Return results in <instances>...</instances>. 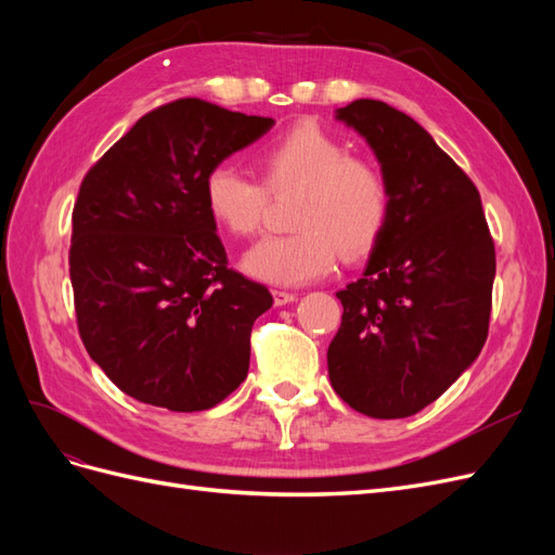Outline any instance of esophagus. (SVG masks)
<instances>
[{"instance_id":"obj_1","label":"esophagus","mask_w":555,"mask_h":555,"mask_svg":"<svg viewBox=\"0 0 555 555\" xmlns=\"http://www.w3.org/2000/svg\"><path fill=\"white\" fill-rule=\"evenodd\" d=\"M298 296L296 294H292V292H280V289H275L273 292V300H275V306H289V304H294Z\"/></svg>"}]
</instances>
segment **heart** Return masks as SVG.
I'll return each mask as SVG.
<instances>
[{
  "instance_id": "1",
  "label": "heart",
  "mask_w": 555,
  "mask_h": 555,
  "mask_svg": "<svg viewBox=\"0 0 555 555\" xmlns=\"http://www.w3.org/2000/svg\"><path fill=\"white\" fill-rule=\"evenodd\" d=\"M259 182L229 164L204 178L212 220L231 236H251L263 224L268 196L296 194L287 236H268L251 247L245 273L275 287H298L333 271L345 259L371 251L389 222V182L373 162L351 157L349 147L314 122H298L255 155Z\"/></svg>"
}]
</instances>
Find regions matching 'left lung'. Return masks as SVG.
Here are the masks:
<instances>
[{
  "instance_id": "1",
  "label": "left lung",
  "mask_w": 555,
  "mask_h": 555,
  "mask_svg": "<svg viewBox=\"0 0 555 555\" xmlns=\"http://www.w3.org/2000/svg\"><path fill=\"white\" fill-rule=\"evenodd\" d=\"M335 120L373 147L391 212L363 275L335 294L343 324L328 345V377L357 412L405 418L479 357L495 247L475 182L410 115L357 99Z\"/></svg>"
}]
</instances>
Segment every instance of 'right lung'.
<instances>
[{
    "mask_svg": "<svg viewBox=\"0 0 555 555\" xmlns=\"http://www.w3.org/2000/svg\"><path fill=\"white\" fill-rule=\"evenodd\" d=\"M273 117L178 99L143 115L82 178L69 275L82 345L127 396L201 412L236 391L263 284L227 266L204 178Z\"/></svg>",
    "mask_w": 555,
    "mask_h": 555,
    "instance_id": "obj_1",
    "label": "right lung"
}]
</instances>
